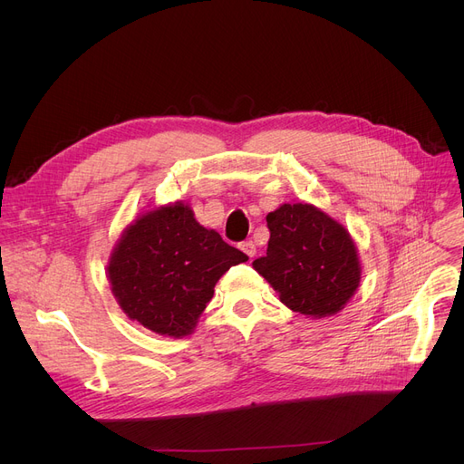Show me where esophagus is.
I'll return each mask as SVG.
<instances>
[{
  "instance_id": "esophagus-1",
  "label": "esophagus",
  "mask_w": 464,
  "mask_h": 464,
  "mask_svg": "<svg viewBox=\"0 0 464 464\" xmlns=\"http://www.w3.org/2000/svg\"><path fill=\"white\" fill-rule=\"evenodd\" d=\"M240 250L242 252H245L248 257H254L256 256V245H254V242L252 240H246V242H242V245H240Z\"/></svg>"
}]
</instances>
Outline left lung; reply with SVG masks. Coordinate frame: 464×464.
<instances>
[{
  "instance_id": "obj_1",
  "label": "left lung",
  "mask_w": 464,
  "mask_h": 464,
  "mask_svg": "<svg viewBox=\"0 0 464 464\" xmlns=\"http://www.w3.org/2000/svg\"><path fill=\"white\" fill-rule=\"evenodd\" d=\"M271 238L254 269L280 301L308 318L343 310L361 282V263L348 229L308 203H284L266 214Z\"/></svg>"
}]
</instances>
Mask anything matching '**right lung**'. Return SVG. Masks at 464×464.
Wrapping results in <instances>:
<instances>
[{
    "instance_id": "obj_1",
    "label": "right lung",
    "mask_w": 464,
    "mask_h": 464,
    "mask_svg": "<svg viewBox=\"0 0 464 464\" xmlns=\"http://www.w3.org/2000/svg\"><path fill=\"white\" fill-rule=\"evenodd\" d=\"M248 256L203 227L182 201L158 207L131 222L109 257L107 276L120 308L152 333H193L214 285Z\"/></svg>"
}]
</instances>
